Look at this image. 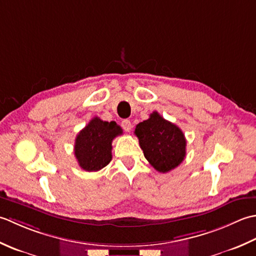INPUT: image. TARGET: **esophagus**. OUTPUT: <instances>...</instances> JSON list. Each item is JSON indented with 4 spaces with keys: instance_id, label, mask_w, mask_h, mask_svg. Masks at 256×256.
Listing matches in <instances>:
<instances>
[{
    "instance_id": "obj_1",
    "label": "esophagus",
    "mask_w": 256,
    "mask_h": 256,
    "mask_svg": "<svg viewBox=\"0 0 256 256\" xmlns=\"http://www.w3.org/2000/svg\"><path fill=\"white\" fill-rule=\"evenodd\" d=\"M122 126L124 132H129L132 128V122L128 120V119H124V120H122Z\"/></svg>"
}]
</instances>
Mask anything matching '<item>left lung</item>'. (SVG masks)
Segmentation results:
<instances>
[{
  "label": "left lung",
  "mask_w": 256,
  "mask_h": 256,
  "mask_svg": "<svg viewBox=\"0 0 256 256\" xmlns=\"http://www.w3.org/2000/svg\"><path fill=\"white\" fill-rule=\"evenodd\" d=\"M144 158L154 168L166 174L178 166L186 158V140L182 130L157 112L134 129Z\"/></svg>",
  "instance_id": "left-lung-1"
}]
</instances>
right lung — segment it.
<instances>
[{"label": "right lung", "instance_id": "obj_1", "mask_svg": "<svg viewBox=\"0 0 256 256\" xmlns=\"http://www.w3.org/2000/svg\"><path fill=\"white\" fill-rule=\"evenodd\" d=\"M122 134V129L114 122H104L95 117L80 130L75 140V157L85 171H98L112 160V142Z\"/></svg>", "mask_w": 256, "mask_h": 256}]
</instances>
